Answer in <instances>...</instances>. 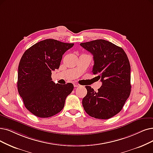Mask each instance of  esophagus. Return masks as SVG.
<instances>
[{"label": "esophagus", "instance_id": "34e87169", "mask_svg": "<svg viewBox=\"0 0 153 153\" xmlns=\"http://www.w3.org/2000/svg\"><path fill=\"white\" fill-rule=\"evenodd\" d=\"M73 85H74L75 87H78L80 86V85L77 83H73Z\"/></svg>", "mask_w": 153, "mask_h": 153}]
</instances>
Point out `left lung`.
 Segmentation results:
<instances>
[{
    "label": "left lung",
    "instance_id": "1",
    "mask_svg": "<svg viewBox=\"0 0 153 153\" xmlns=\"http://www.w3.org/2000/svg\"><path fill=\"white\" fill-rule=\"evenodd\" d=\"M80 46L94 56L93 74L102 85L95 91L86 86L87 94L82 105L90 116L108 119L123 108L131 94V66L124 50L111 42L97 39L82 42Z\"/></svg>",
    "mask_w": 153,
    "mask_h": 153
}]
</instances>
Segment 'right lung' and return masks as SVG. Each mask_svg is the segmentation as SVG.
Instances as JSON below:
<instances>
[{"label":"right lung","mask_w":153,"mask_h":153,"mask_svg":"<svg viewBox=\"0 0 153 153\" xmlns=\"http://www.w3.org/2000/svg\"><path fill=\"white\" fill-rule=\"evenodd\" d=\"M73 45L48 39L24 53L18 67L17 90L26 108L37 117H50L59 113L73 91L71 83H54L51 71L59 68L63 54Z\"/></svg>","instance_id":"1"}]
</instances>
